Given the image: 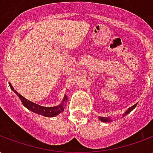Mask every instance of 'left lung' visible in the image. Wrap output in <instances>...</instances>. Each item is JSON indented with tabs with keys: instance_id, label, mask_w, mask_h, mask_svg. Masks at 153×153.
<instances>
[{
	"instance_id": "8db88e82",
	"label": "left lung",
	"mask_w": 153,
	"mask_h": 153,
	"mask_svg": "<svg viewBox=\"0 0 153 153\" xmlns=\"http://www.w3.org/2000/svg\"><path fill=\"white\" fill-rule=\"evenodd\" d=\"M136 106H137V104H134V106H130V107H129V108H128V109L126 111H125V114L123 115V116H125V115H127V114H128V113H129V112H131L132 111H133V110L134 109L135 107H136ZM99 120H101V121H102V122H110V121H111V120H110L109 118H107V117H99Z\"/></svg>"
}]
</instances>
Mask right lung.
I'll return each instance as SVG.
<instances>
[{"label": "right lung", "mask_w": 153, "mask_h": 153, "mask_svg": "<svg viewBox=\"0 0 153 153\" xmlns=\"http://www.w3.org/2000/svg\"><path fill=\"white\" fill-rule=\"evenodd\" d=\"M10 87L14 92H15L17 96L19 97V99L23 103V105L27 108V109L30 110L31 111L34 113H37V114H39V115H43V116H46V117H54L56 115H59L60 112H62L65 109V103L67 102V96H65L64 97L62 102L60 105H58L56 106H39L38 104H36L34 102H32L30 101H28L26 98H25L24 97L21 96L19 93H18L15 89L14 88L12 87V85L10 83Z\"/></svg>", "instance_id": "1"}]
</instances>
